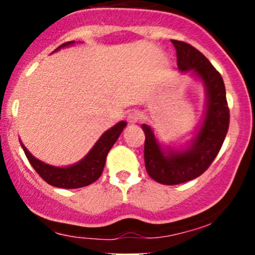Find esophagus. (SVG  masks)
I'll use <instances>...</instances> for the list:
<instances>
[{"mask_svg":"<svg viewBox=\"0 0 255 255\" xmlns=\"http://www.w3.org/2000/svg\"><path fill=\"white\" fill-rule=\"evenodd\" d=\"M138 121H139V116H138L137 112H129L127 115V122L129 123V125H134Z\"/></svg>","mask_w":255,"mask_h":255,"instance_id":"34e87169","label":"esophagus"}]
</instances>
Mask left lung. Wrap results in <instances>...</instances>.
Returning <instances> with one entry per match:
<instances>
[{
  "label": "left lung",
  "instance_id": "1",
  "mask_svg": "<svg viewBox=\"0 0 255 255\" xmlns=\"http://www.w3.org/2000/svg\"><path fill=\"white\" fill-rule=\"evenodd\" d=\"M171 43L176 49L179 70L190 73L204 85L206 104L195 135L181 148L163 146L150 126L142 125L145 134V169L151 179L164 185L181 184L205 173L217 156L230 126V110L221 74L197 49L179 40Z\"/></svg>",
  "mask_w": 255,
  "mask_h": 255
}]
</instances>
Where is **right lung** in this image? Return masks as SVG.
<instances>
[{
    "label": "right lung",
    "mask_w": 255,
    "mask_h": 255,
    "mask_svg": "<svg viewBox=\"0 0 255 255\" xmlns=\"http://www.w3.org/2000/svg\"><path fill=\"white\" fill-rule=\"evenodd\" d=\"M74 43H75L74 40L64 43L54 51L73 45ZM126 126H127V122L121 121L112 128L107 129L81 160L69 166L49 165V164L33 156L29 153V150L23 145V143H20V145H22L30 165L49 185L61 187V189H79V187H84L92 184L101 176L105 164H106L107 154L111 150L113 144L118 139Z\"/></svg>",
    "instance_id": "right-lung-1"
}]
</instances>
